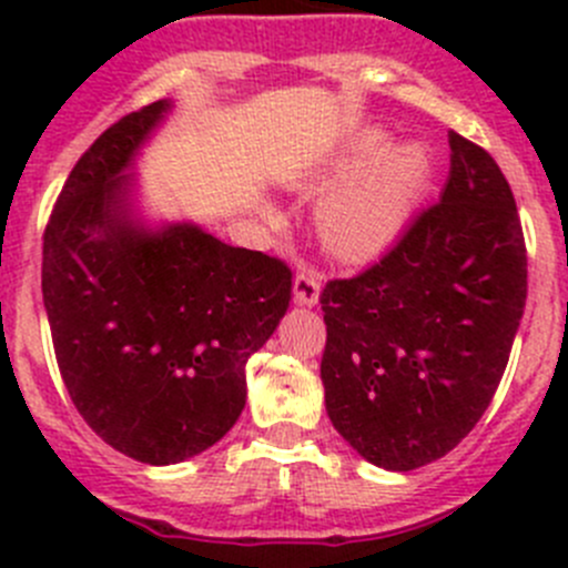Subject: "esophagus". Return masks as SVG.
Instances as JSON below:
<instances>
[{
	"label": "esophagus",
	"mask_w": 568,
	"mask_h": 568,
	"mask_svg": "<svg viewBox=\"0 0 568 568\" xmlns=\"http://www.w3.org/2000/svg\"><path fill=\"white\" fill-rule=\"evenodd\" d=\"M318 294H321V272L313 266H302L294 280V300L300 302V305L313 307L318 302Z\"/></svg>",
	"instance_id": "1"
}]
</instances>
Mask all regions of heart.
<instances>
[{"instance_id": "obj_1", "label": "heart", "mask_w": 568, "mask_h": 568, "mask_svg": "<svg viewBox=\"0 0 568 568\" xmlns=\"http://www.w3.org/2000/svg\"><path fill=\"white\" fill-rule=\"evenodd\" d=\"M387 142L390 136L385 131H365L316 178V189L337 186L321 203V236L332 252L348 261L390 250L409 227L432 183V153L420 142Z\"/></svg>"}]
</instances>
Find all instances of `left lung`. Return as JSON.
I'll use <instances>...</instances> for the list:
<instances>
[{"instance_id":"left-lung-1","label":"left lung","mask_w":568,"mask_h":568,"mask_svg":"<svg viewBox=\"0 0 568 568\" xmlns=\"http://www.w3.org/2000/svg\"><path fill=\"white\" fill-rule=\"evenodd\" d=\"M443 197L374 266L321 291L326 415L376 467L409 473L475 428L528 300V250L495 159L450 131Z\"/></svg>"}]
</instances>
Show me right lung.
Listing matches in <instances>:
<instances>
[{"label":"right lung","mask_w":568,"mask_h":568,"mask_svg":"<svg viewBox=\"0 0 568 568\" xmlns=\"http://www.w3.org/2000/svg\"><path fill=\"white\" fill-rule=\"evenodd\" d=\"M168 101L123 114L77 162L43 233L57 365L88 426L142 464L220 443L247 400V359L291 302V268L194 225L151 233L120 175Z\"/></svg>","instance_id":"1"}]
</instances>
